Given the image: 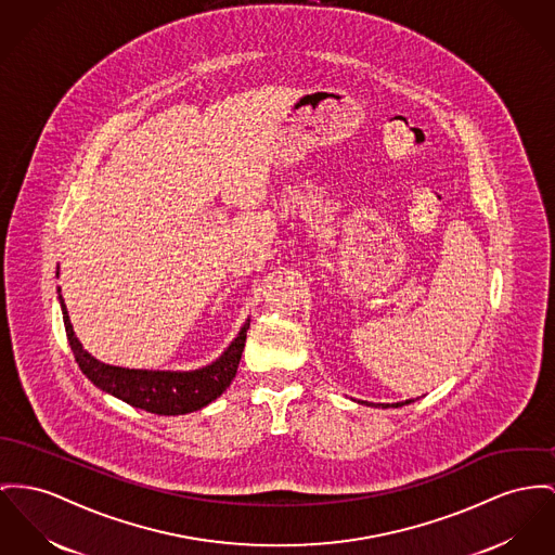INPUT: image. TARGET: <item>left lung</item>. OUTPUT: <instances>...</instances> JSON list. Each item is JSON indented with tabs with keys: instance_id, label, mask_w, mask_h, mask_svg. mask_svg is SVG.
Segmentation results:
<instances>
[{
	"instance_id": "1",
	"label": "left lung",
	"mask_w": 555,
	"mask_h": 555,
	"mask_svg": "<svg viewBox=\"0 0 555 555\" xmlns=\"http://www.w3.org/2000/svg\"><path fill=\"white\" fill-rule=\"evenodd\" d=\"M410 402H414V400H406V402H398V404H376V406H383V408H400V406H406V404H410ZM362 404H366V406H374V404H370V402H362Z\"/></svg>"
}]
</instances>
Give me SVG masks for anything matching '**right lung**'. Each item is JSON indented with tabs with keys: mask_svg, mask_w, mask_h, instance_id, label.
Returning <instances> with one entry per match:
<instances>
[{
	"mask_svg": "<svg viewBox=\"0 0 555 555\" xmlns=\"http://www.w3.org/2000/svg\"><path fill=\"white\" fill-rule=\"evenodd\" d=\"M59 300L63 309L67 338L79 370L105 393H112L130 406L141 408L162 416L186 414L215 402L235 378L242 351H244V343H246V333L250 328V320H246L240 334L222 351L221 358L204 369L189 370V372L119 369V366L99 362L81 347V343L75 336L63 296L59 295Z\"/></svg>",
	"mask_w": 555,
	"mask_h": 555,
	"instance_id": "right-lung-1",
	"label": "right lung"
}]
</instances>
